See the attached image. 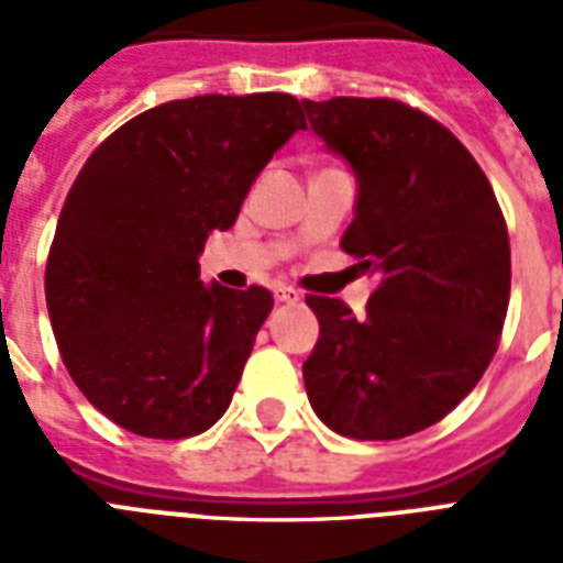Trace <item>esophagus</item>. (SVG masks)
<instances>
[{"mask_svg": "<svg viewBox=\"0 0 563 563\" xmlns=\"http://www.w3.org/2000/svg\"><path fill=\"white\" fill-rule=\"evenodd\" d=\"M277 300H280V303H298V300H303V295H300L298 289H291V286H280V289H277Z\"/></svg>", "mask_w": 563, "mask_h": 563, "instance_id": "obj_1", "label": "esophagus"}]
</instances>
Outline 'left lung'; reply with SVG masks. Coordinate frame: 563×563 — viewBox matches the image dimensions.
<instances>
[{"instance_id": "obj_1", "label": "left lung", "mask_w": 563, "mask_h": 563, "mask_svg": "<svg viewBox=\"0 0 563 563\" xmlns=\"http://www.w3.org/2000/svg\"><path fill=\"white\" fill-rule=\"evenodd\" d=\"M303 110L356 172L342 247L376 274L362 318L339 298H307L321 327L303 362L307 397L339 435H415L455 409L497 353L511 291L506 219L479 163L427 113L351 96Z\"/></svg>"}]
</instances>
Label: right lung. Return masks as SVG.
Returning <instances> with one entry per match:
<instances>
[{
	"instance_id": "obj_1",
	"label": "right lung",
	"mask_w": 563,
	"mask_h": 563,
	"mask_svg": "<svg viewBox=\"0 0 563 563\" xmlns=\"http://www.w3.org/2000/svg\"><path fill=\"white\" fill-rule=\"evenodd\" d=\"M289 92L195 96L145 110L90 154L46 263L66 371L96 409L143 438H189L228 411L272 291L198 280L212 230L295 131Z\"/></svg>"
}]
</instances>
